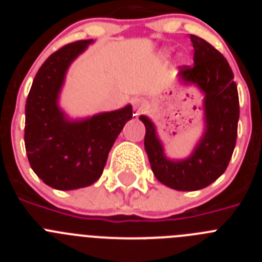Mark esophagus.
Instances as JSON below:
<instances>
[{
  "instance_id": "obj_1",
  "label": "esophagus",
  "mask_w": 262,
  "mask_h": 262,
  "mask_svg": "<svg viewBox=\"0 0 262 262\" xmlns=\"http://www.w3.org/2000/svg\"><path fill=\"white\" fill-rule=\"evenodd\" d=\"M144 110H145L144 103H143L140 99H135V101H134V113H135V115H139Z\"/></svg>"
}]
</instances>
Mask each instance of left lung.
I'll list each match as a JSON object with an SVG mask.
<instances>
[{"instance_id": "left-lung-1", "label": "left lung", "mask_w": 262, "mask_h": 262, "mask_svg": "<svg viewBox=\"0 0 262 262\" xmlns=\"http://www.w3.org/2000/svg\"><path fill=\"white\" fill-rule=\"evenodd\" d=\"M193 66H182L180 76L203 90L206 133L189 159L170 161L164 156L155 126L147 117L144 147L152 172L161 184L180 191L200 190L221 177L228 166L237 136L239 94L226 57L205 39L190 35Z\"/></svg>"}]
</instances>
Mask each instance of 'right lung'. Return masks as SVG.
<instances>
[{"instance_id": "add662e5", "label": "right lung", "mask_w": 262, "mask_h": 262, "mask_svg": "<svg viewBox=\"0 0 262 262\" xmlns=\"http://www.w3.org/2000/svg\"><path fill=\"white\" fill-rule=\"evenodd\" d=\"M92 39L62 46L39 68L26 101L25 147L32 170L48 186L75 190L96 182L133 107L69 122L57 107L66 72Z\"/></svg>"}]
</instances>
